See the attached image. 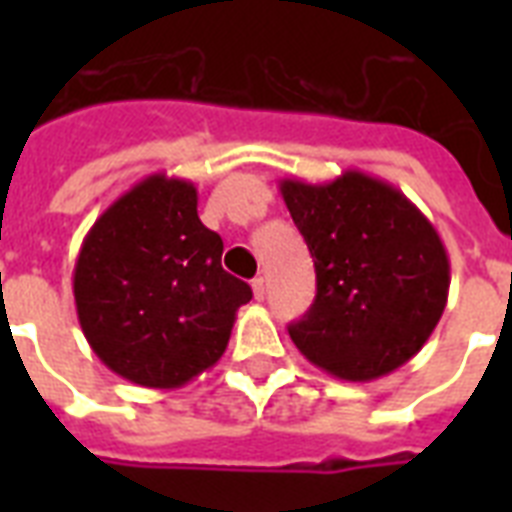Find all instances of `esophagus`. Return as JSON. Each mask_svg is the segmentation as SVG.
I'll return each instance as SVG.
<instances>
[{
	"label": "esophagus",
	"mask_w": 512,
	"mask_h": 512,
	"mask_svg": "<svg viewBox=\"0 0 512 512\" xmlns=\"http://www.w3.org/2000/svg\"><path fill=\"white\" fill-rule=\"evenodd\" d=\"M252 292H255V300H263V297H265V279H263V276H257V279L252 281Z\"/></svg>",
	"instance_id": "obj_1"
}]
</instances>
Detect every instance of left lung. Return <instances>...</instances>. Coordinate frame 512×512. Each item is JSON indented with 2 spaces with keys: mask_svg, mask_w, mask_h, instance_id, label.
Masks as SVG:
<instances>
[{
  "mask_svg": "<svg viewBox=\"0 0 512 512\" xmlns=\"http://www.w3.org/2000/svg\"><path fill=\"white\" fill-rule=\"evenodd\" d=\"M316 268V300L289 337L345 382L396 372L433 335L449 297V255L396 185L358 170L329 183H279Z\"/></svg>",
  "mask_w": 512,
  "mask_h": 512,
  "instance_id": "1",
  "label": "left lung"
}]
</instances>
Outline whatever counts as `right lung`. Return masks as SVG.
I'll return each mask as SVG.
<instances>
[{"instance_id": "add662e5", "label": "right lung", "mask_w": 512, "mask_h": 512, "mask_svg": "<svg viewBox=\"0 0 512 512\" xmlns=\"http://www.w3.org/2000/svg\"><path fill=\"white\" fill-rule=\"evenodd\" d=\"M191 180L143 177L95 220L74 265L79 327L124 380L172 390L228 348L247 281L223 271V239L199 220Z\"/></svg>"}]
</instances>
